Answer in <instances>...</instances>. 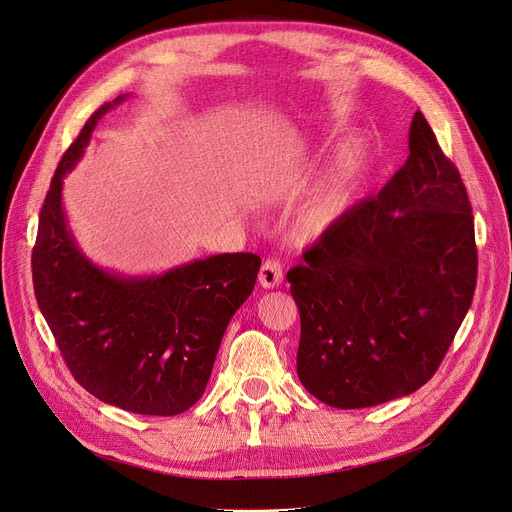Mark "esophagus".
<instances>
[{
  "mask_svg": "<svg viewBox=\"0 0 512 512\" xmlns=\"http://www.w3.org/2000/svg\"><path fill=\"white\" fill-rule=\"evenodd\" d=\"M284 272H282V265L278 259H265L261 270H259V284L263 288H274L278 284H282Z\"/></svg>",
  "mask_w": 512,
  "mask_h": 512,
  "instance_id": "1",
  "label": "esophagus"
}]
</instances>
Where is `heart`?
Returning <instances> with one entry per match:
<instances>
[{
  "instance_id": "obj_1",
  "label": "heart",
  "mask_w": 512,
  "mask_h": 512,
  "mask_svg": "<svg viewBox=\"0 0 512 512\" xmlns=\"http://www.w3.org/2000/svg\"><path fill=\"white\" fill-rule=\"evenodd\" d=\"M362 165L360 144H345L339 152L335 169L318 186L305 207V221L309 226L324 228L332 219H337L345 209L349 194Z\"/></svg>"
}]
</instances>
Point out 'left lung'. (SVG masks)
<instances>
[{"mask_svg":"<svg viewBox=\"0 0 512 512\" xmlns=\"http://www.w3.org/2000/svg\"><path fill=\"white\" fill-rule=\"evenodd\" d=\"M410 157L286 274L299 307L297 374L320 402L370 408L437 372L477 284L469 194L422 113Z\"/></svg>","mask_w":512,"mask_h":512,"instance_id":"8db88e82","label":"left lung"}]
</instances>
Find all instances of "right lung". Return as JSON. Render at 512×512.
I'll use <instances>...</instances> for the list:
<instances>
[{"label": "right lung", "instance_id": "obj_1", "mask_svg": "<svg viewBox=\"0 0 512 512\" xmlns=\"http://www.w3.org/2000/svg\"><path fill=\"white\" fill-rule=\"evenodd\" d=\"M123 100L102 104L62 154L39 213L33 286L83 389L133 414L175 416L205 393L219 343L253 293L261 259L224 253L161 276L125 278L77 249L62 211V177L81 159L102 115Z\"/></svg>", "mask_w": 512, "mask_h": 512}]
</instances>
